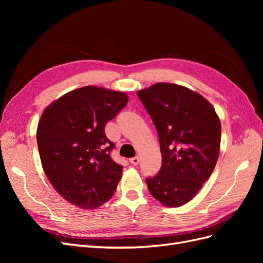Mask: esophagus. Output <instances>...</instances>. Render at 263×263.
<instances>
[{"mask_svg":"<svg viewBox=\"0 0 263 263\" xmlns=\"http://www.w3.org/2000/svg\"><path fill=\"white\" fill-rule=\"evenodd\" d=\"M129 161H130V163H132V164H134V165H137V164L139 163V158H138V157H134V158H132V159H130Z\"/></svg>","mask_w":263,"mask_h":263,"instance_id":"1","label":"esophagus"}]
</instances>
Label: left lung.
I'll return each instance as SVG.
<instances>
[{
  "mask_svg": "<svg viewBox=\"0 0 263 263\" xmlns=\"http://www.w3.org/2000/svg\"><path fill=\"white\" fill-rule=\"evenodd\" d=\"M156 126L162 165L146 183L156 200L179 208L197 194L216 165L220 121L211 103L187 87L157 83L137 92Z\"/></svg>",
  "mask_w": 263,
  "mask_h": 263,
  "instance_id": "8db88e82",
  "label": "left lung"
}]
</instances>
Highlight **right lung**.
Returning a JSON list of instances; mask_svg holds the SVG:
<instances>
[{"instance_id":"add662e5","label":"right lung","mask_w":263,"mask_h":263,"mask_svg":"<svg viewBox=\"0 0 263 263\" xmlns=\"http://www.w3.org/2000/svg\"><path fill=\"white\" fill-rule=\"evenodd\" d=\"M124 92L87 85L47 107L37 128L44 171L57 192L78 208L97 209L113 196L123 165L110 158L105 125L126 106Z\"/></svg>"}]
</instances>
